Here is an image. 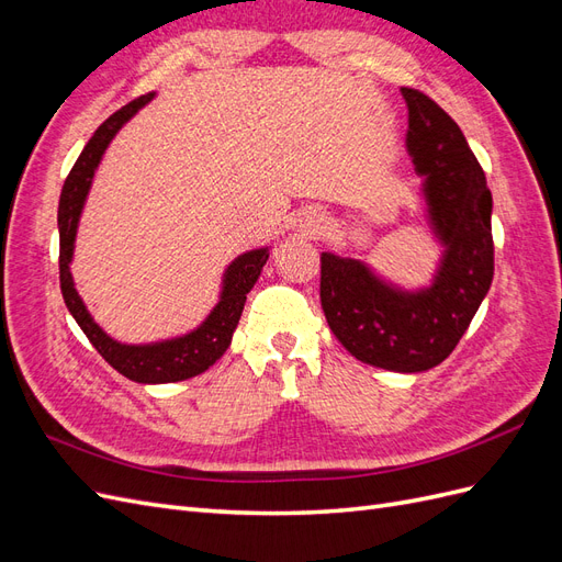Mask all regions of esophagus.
Here are the masks:
<instances>
[{
  "mask_svg": "<svg viewBox=\"0 0 562 562\" xmlns=\"http://www.w3.org/2000/svg\"><path fill=\"white\" fill-rule=\"evenodd\" d=\"M326 227H328V220L321 211H304L297 220V229L307 236H318L326 232Z\"/></svg>",
  "mask_w": 562,
  "mask_h": 562,
  "instance_id": "esophagus-1",
  "label": "esophagus"
}]
</instances>
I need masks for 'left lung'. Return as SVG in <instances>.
Returning <instances> with one entry per match:
<instances>
[{"instance_id":"obj_1","label":"left lung","mask_w":562,"mask_h":562,"mask_svg":"<svg viewBox=\"0 0 562 562\" xmlns=\"http://www.w3.org/2000/svg\"><path fill=\"white\" fill-rule=\"evenodd\" d=\"M407 103V151L424 178L434 234L443 244L434 283L403 291L353 258L321 252V307L356 359L394 372L443 363L479 312L495 274L492 194L452 116L417 89Z\"/></svg>"}]
</instances>
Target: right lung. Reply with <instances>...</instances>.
<instances>
[{"label": "right lung", "mask_w": 562, "mask_h": 562, "mask_svg": "<svg viewBox=\"0 0 562 562\" xmlns=\"http://www.w3.org/2000/svg\"><path fill=\"white\" fill-rule=\"evenodd\" d=\"M151 95L147 93L135 98L133 103L116 110L110 119L98 126L93 138L83 147L77 164L72 166L70 176L65 178L60 203H58V232H60V291L67 310L79 323L83 335L89 337V342L98 349V353L124 378L140 382V384H166V382H180L190 380L194 375H201L203 370H209L220 356H223L232 342V335L239 326V318L246 304V295L250 288L258 281L260 271L269 258L267 248L248 250L236 258L223 279V293H220V302L209 314V318L192 333L182 337L164 339V342L155 345H122L112 339L98 323L91 318L89 310L83 307V302L77 293L70 262L75 252V236L79 215L83 209V201L91 190V180L95 168L103 159L110 140L116 135L128 119L138 112L143 105H147Z\"/></svg>", "instance_id": "add662e5"}]
</instances>
